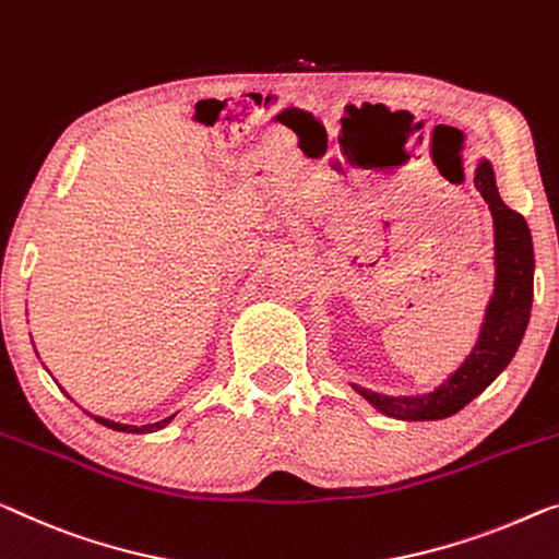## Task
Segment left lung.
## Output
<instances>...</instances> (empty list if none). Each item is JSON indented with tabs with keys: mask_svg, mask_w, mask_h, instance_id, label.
I'll use <instances>...</instances> for the list:
<instances>
[{
	"mask_svg": "<svg viewBox=\"0 0 559 559\" xmlns=\"http://www.w3.org/2000/svg\"><path fill=\"white\" fill-rule=\"evenodd\" d=\"M474 186L487 200L495 230V288L489 296L481 326L466 359L435 389L421 394H379L352 384L373 409L402 421H437L464 409L502 373L518 354L527 331L532 298H535V248L527 221L504 205L497 190L495 165L479 157Z\"/></svg>",
	"mask_w": 559,
	"mask_h": 559,
	"instance_id": "8db88e82",
	"label": "left lung"
}]
</instances>
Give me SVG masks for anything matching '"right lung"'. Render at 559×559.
Returning <instances> with one entry per match:
<instances>
[{"instance_id":"obj_1","label":"right lung","mask_w":559,"mask_h":559,"mask_svg":"<svg viewBox=\"0 0 559 559\" xmlns=\"http://www.w3.org/2000/svg\"><path fill=\"white\" fill-rule=\"evenodd\" d=\"M35 354H37V352H35ZM60 389H62V386H60ZM67 399H72V396L67 394ZM85 414H90V412H85ZM90 416H93V419H95L97 424H103V427L115 429V431H124V435H153V431H160V429L168 427V424L175 419V416H178V412L170 414V416H165V419H160V421L143 424V427H138V424H120V421L105 419V416H95V414H90Z\"/></svg>"}]
</instances>
